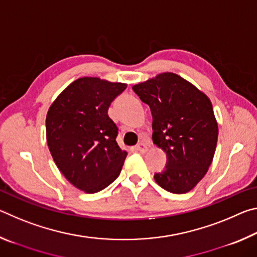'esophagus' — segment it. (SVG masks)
<instances>
[{"label": "esophagus", "mask_w": 257, "mask_h": 257, "mask_svg": "<svg viewBox=\"0 0 257 257\" xmlns=\"http://www.w3.org/2000/svg\"><path fill=\"white\" fill-rule=\"evenodd\" d=\"M136 151L141 152V153H146L149 151V146H147L145 143H139V144L136 146Z\"/></svg>", "instance_id": "34e87169"}]
</instances>
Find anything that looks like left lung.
<instances>
[{
	"label": "left lung",
	"mask_w": 257,
	"mask_h": 257,
	"mask_svg": "<svg viewBox=\"0 0 257 257\" xmlns=\"http://www.w3.org/2000/svg\"><path fill=\"white\" fill-rule=\"evenodd\" d=\"M133 89L150 105L152 139L167 154V167L154 176L156 184L173 194L188 193L214 158L219 127L211 99L173 72L159 73Z\"/></svg>",
	"instance_id": "left-lung-1"
}]
</instances>
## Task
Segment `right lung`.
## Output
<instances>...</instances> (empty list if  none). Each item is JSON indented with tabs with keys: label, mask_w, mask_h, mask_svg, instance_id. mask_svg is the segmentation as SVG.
<instances>
[{
	"label": "right lung",
	"mask_w": 257,
	"mask_h": 257,
	"mask_svg": "<svg viewBox=\"0 0 257 257\" xmlns=\"http://www.w3.org/2000/svg\"><path fill=\"white\" fill-rule=\"evenodd\" d=\"M127 88L98 77L72 81L46 114V141L56 167L79 190L94 194L120 175L127 151L115 138L118 128L107 114L111 102Z\"/></svg>",
	"instance_id": "add662e5"
}]
</instances>
